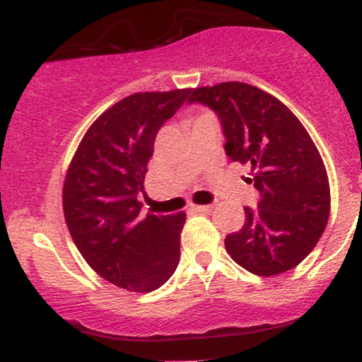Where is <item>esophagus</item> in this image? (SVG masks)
<instances>
[{"label": "esophagus", "instance_id": "obj_1", "mask_svg": "<svg viewBox=\"0 0 362 362\" xmlns=\"http://www.w3.org/2000/svg\"><path fill=\"white\" fill-rule=\"evenodd\" d=\"M190 209L195 211V213H211V209H213V206H199V204H192L190 206Z\"/></svg>", "mask_w": 362, "mask_h": 362}]
</instances>
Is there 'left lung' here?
Segmentation results:
<instances>
[{
	"label": "left lung",
	"instance_id": "1",
	"mask_svg": "<svg viewBox=\"0 0 362 362\" xmlns=\"http://www.w3.org/2000/svg\"><path fill=\"white\" fill-rule=\"evenodd\" d=\"M189 102L219 115L231 161L250 165L259 209L245 207L242 230L224 247L236 264L271 277L296 267L318 243L330 214V185L313 139L288 107L240 81L190 90Z\"/></svg>",
	"mask_w": 362,
	"mask_h": 362
}]
</instances>
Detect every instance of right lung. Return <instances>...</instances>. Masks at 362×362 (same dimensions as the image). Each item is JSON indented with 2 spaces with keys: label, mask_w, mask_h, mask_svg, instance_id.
Masks as SVG:
<instances>
[{
  "label": "right lung",
  "mask_w": 362,
  "mask_h": 362,
  "mask_svg": "<svg viewBox=\"0 0 362 362\" xmlns=\"http://www.w3.org/2000/svg\"><path fill=\"white\" fill-rule=\"evenodd\" d=\"M190 88L139 91L114 103L78 144L62 187L69 235L103 279L149 293L163 286L180 259L185 213H143L138 201L156 134Z\"/></svg>",
  "instance_id": "1"
}]
</instances>
